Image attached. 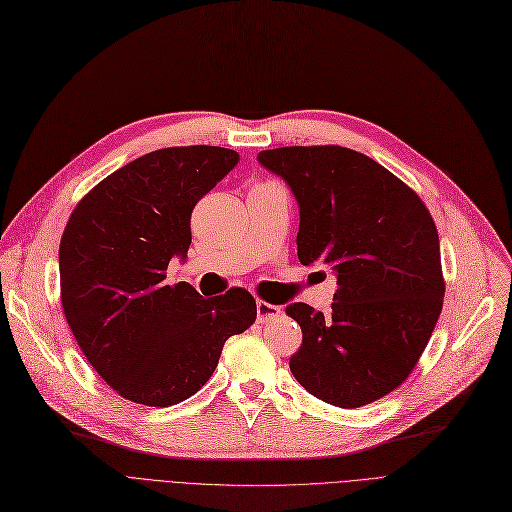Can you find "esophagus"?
Returning <instances> with one entry per match:
<instances>
[{
  "label": "esophagus",
  "mask_w": 512,
  "mask_h": 512,
  "mask_svg": "<svg viewBox=\"0 0 512 512\" xmlns=\"http://www.w3.org/2000/svg\"><path fill=\"white\" fill-rule=\"evenodd\" d=\"M282 313V307L265 303V301H257V321L259 324H270L278 315Z\"/></svg>",
  "instance_id": "1"
}]
</instances>
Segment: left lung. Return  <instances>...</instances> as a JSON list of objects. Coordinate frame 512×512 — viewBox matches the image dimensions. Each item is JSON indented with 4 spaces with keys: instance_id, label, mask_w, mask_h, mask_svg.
Wrapping results in <instances>:
<instances>
[{
    "instance_id": "obj_1",
    "label": "left lung",
    "mask_w": 512,
    "mask_h": 512,
    "mask_svg": "<svg viewBox=\"0 0 512 512\" xmlns=\"http://www.w3.org/2000/svg\"><path fill=\"white\" fill-rule=\"evenodd\" d=\"M257 161L299 203L303 265H330V313L292 303L303 330L290 371L340 409L378 400L409 378L442 311L436 224L415 191L371 157L338 147H280Z\"/></svg>"
}]
</instances>
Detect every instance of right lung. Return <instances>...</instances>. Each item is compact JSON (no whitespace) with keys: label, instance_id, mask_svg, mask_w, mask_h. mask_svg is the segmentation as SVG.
Returning a JSON list of instances; mask_svg holds the SVG:
<instances>
[{"label":"right lung","instance_id":"obj_1","mask_svg":"<svg viewBox=\"0 0 512 512\" xmlns=\"http://www.w3.org/2000/svg\"><path fill=\"white\" fill-rule=\"evenodd\" d=\"M238 159L209 145L157 149L103 178L70 215L64 315L87 361L126 400L178 405L211 378L224 342L255 324L247 290L203 299L191 284H166L170 259H186L195 205Z\"/></svg>","mask_w":512,"mask_h":512}]
</instances>
